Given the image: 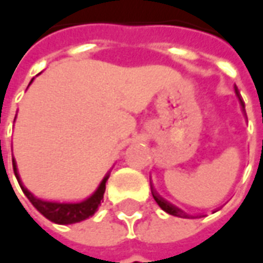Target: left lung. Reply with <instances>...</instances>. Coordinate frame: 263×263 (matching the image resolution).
<instances>
[{"mask_svg": "<svg viewBox=\"0 0 263 263\" xmlns=\"http://www.w3.org/2000/svg\"><path fill=\"white\" fill-rule=\"evenodd\" d=\"M236 90V96L239 97L240 100V104H241V110L245 112V104H243V100L240 99V95L239 91H237V88H234ZM151 194H153V198H154V201L159 204V206L163 210V211H166L167 214H170V215H175V217H180V218H199L201 215H189V214L183 213L180 208H177L176 205L170 204L168 201H166L164 198H161L159 195V192L153 187V183H151Z\"/></svg>", "mask_w": 263, "mask_h": 263, "instance_id": "obj_1", "label": "left lung"}]
</instances>
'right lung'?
Listing matches in <instances>:
<instances>
[{"label": "right lung", "mask_w": 263, "mask_h": 263, "mask_svg": "<svg viewBox=\"0 0 263 263\" xmlns=\"http://www.w3.org/2000/svg\"><path fill=\"white\" fill-rule=\"evenodd\" d=\"M32 81H30V84H32ZM13 168L14 175L17 177V180H18V185L22 187L23 194L27 196V199L32 202L33 206L43 217H46L49 221L57 222V224H76V222L84 221L88 217L95 215L99 205L102 204L104 191H106V182H107V179L110 176V172H107V175L102 179V182H100V185L97 186V189L88 198H86L84 201H80V202H58V201H46V199H42V198L34 196L23 185V182L20 179V175H18V170H17V163H15L14 159Z\"/></svg>", "instance_id": "add662e5"}]
</instances>
